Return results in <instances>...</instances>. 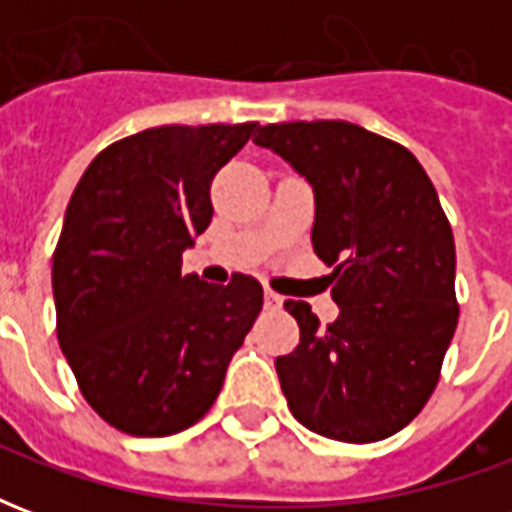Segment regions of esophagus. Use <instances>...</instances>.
I'll return each mask as SVG.
<instances>
[{
  "label": "esophagus",
  "instance_id": "obj_1",
  "mask_svg": "<svg viewBox=\"0 0 512 512\" xmlns=\"http://www.w3.org/2000/svg\"><path fill=\"white\" fill-rule=\"evenodd\" d=\"M282 307V296L274 290H266V310H279Z\"/></svg>",
  "mask_w": 512,
  "mask_h": 512
}]
</instances>
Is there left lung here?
<instances>
[{
    "mask_svg": "<svg viewBox=\"0 0 512 512\" xmlns=\"http://www.w3.org/2000/svg\"><path fill=\"white\" fill-rule=\"evenodd\" d=\"M315 191L312 246L332 266L337 321L285 301L301 340L277 359L293 417L326 439L367 444L403 430L439 384L458 326L455 241L411 150L345 120L257 128Z\"/></svg>",
    "mask_w": 512,
    "mask_h": 512,
    "instance_id": "8db88e82",
    "label": "left lung"
}]
</instances>
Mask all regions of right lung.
Instances as JSON below:
<instances>
[{
    "mask_svg": "<svg viewBox=\"0 0 512 512\" xmlns=\"http://www.w3.org/2000/svg\"><path fill=\"white\" fill-rule=\"evenodd\" d=\"M257 128H147L101 150L73 189L51 260L57 340L84 400L128 436L205 417L263 310L255 277L180 274L211 224L216 172Z\"/></svg>",
    "mask_w": 512,
    "mask_h": 512,
    "instance_id": "obj_1",
    "label": "right lung"
}]
</instances>
